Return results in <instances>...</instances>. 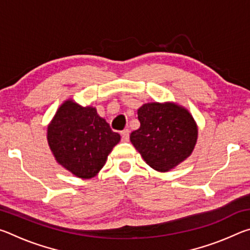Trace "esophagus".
I'll return each mask as SVG.
<instances>
[{
    "mask_svg": "<svg viewBox=\"0 0 250 250\" xmlns=\"http://www.w3.org/2000/svg\"><path fill=\"white\" fill-rule=\"evenodd\" d=\"M129 134H130V131L129 129H125L124 131L121 132V138H122V141H129Z\"/></svg>",
    "mask_w": 250,
    "mask_h": 250,
    "instance_id": "1",
    "label": "esophagus"
}]
</instances>
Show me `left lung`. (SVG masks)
Listing matches in <instances>:
<instances>
[{"label":"left lung","instance_id":"8db88e82","mask_svg":"<svg viewBox=\"0 0 250 250\" xmlns=\"http://www.w3.org/2000/svg\"><path fill=\"white\" fill-rule=\"evenodd\" d=\"M140 128L130 141L147 166L168 172L188 158L195 147L198 128L188 109L175 103H147L138 109Z\"/></svg>","mask_w":250,"mask_h":250}]
</instances>
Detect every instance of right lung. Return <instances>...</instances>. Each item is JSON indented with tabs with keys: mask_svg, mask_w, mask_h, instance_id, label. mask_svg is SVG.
Here are the masks:
<instances>
[{
	"mask_svg": "<svg viewBox=\"0 0 250 250\" xmlns=\"http://www.w3.org/2000/svg\"><path fill=\"white\" fill-rule=\"evenodd\" d=\"M120 134L110 129L91 105L67 99L47 126V142L56 162L71 174L88 180L104 167Z\"/></svg>",
	"mask_w": 250,
	"mask_h": 250,
	"instance_id": "1",
	"label": "right lung"
}]
</instances>
